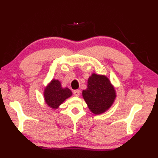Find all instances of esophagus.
<instances>
[{"label": "esophagus", "mask_w": 158, "mask_h": 158, "mask_svg": "<svg viewBox=\"0 0 158 158\" xmlns=\"http://www.w3.org/2000/svg\"><path fill=\"white\" fill-rule=\"evenodd\" d=\"M80 93H81V92H80V90H79V89H75V90H74V92H73L74 95L77 97H79L80 96Z\"/></svg>", "instance_id": "1"}]
</instances>
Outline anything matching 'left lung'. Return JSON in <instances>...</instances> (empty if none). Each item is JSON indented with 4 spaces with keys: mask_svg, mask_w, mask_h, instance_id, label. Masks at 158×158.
Masks as SVG:
<instances>
[{
    "mask_svg": "<svg viewBox=\"0 0 158 158\" xmlns=\"http://www.w3.org/2000/svg\"><path fill=\"white\" fill-rule=\"evenodd\" d=\"M83 97L89 109L99 115L106 111L116 98L115 90L105 75L93 73L88 81V88L83 90Z\"/></svg>",
    "mask_w": 158,
    "mask_h": 158,
    "instance_id": "1",
    "label": "left lung"
}]
</instances>
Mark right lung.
I'll return each mask as SVG.
<instances>
[{
  "mask_svg": "<svg viewBox=\"0 0 158 158\" xmlns=\"http://www.w3.org/2000/svg\"><path fill=\"white\" fill-rule=\"evenodd\" d=\"M72 96V92L68 88H62L60 81L53 79L44 90L45 102L53 109H58L66 99Z\"/></svg>",
  "mask_w": 158,
  "mask_h": 158,
  "instance_id": "add662e5",
  "label": "right lung"
}]
</instances>
